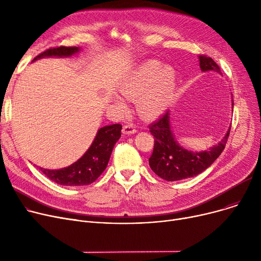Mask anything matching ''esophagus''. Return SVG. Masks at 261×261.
<instances>
[{
	"label": "esophagus",
	"mask_w": 261,
	"mask_h": 261,
	"mask_svg": "<svg viewBox=\"0 0 261 261\" xmlns=\"http://www.w3.org/2000/svg\"><path fill=\"white\" fill-rule=\"evenodd\" d=\"M136 131V128H135V126L133 125V123H128V125H125L123 126V128H122V133L123 134H134Z\"/></svg>",
	"instance_id": "esophagus-1"
}]
</instances>
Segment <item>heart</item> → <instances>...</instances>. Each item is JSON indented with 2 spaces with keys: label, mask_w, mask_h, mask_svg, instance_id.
I'll return each instance as SVG.
<instances>
[{
  "label": "heart",
  "mask_w": 261,
  "mask_h": 261,
  "mask_svg": "<svg viewBox=\"0 0 261 261\" xmlns=\"http://www.w3.org/2000/svg\"><path fill=\"white\" fill-rule=\"evenodd\" d=\"M123 97L136 98L139 112L146 117L162 114L173 101L176 91V72L171 65H162L160 61L149 60L123 79L119 87ZM116 105L126 110L125 101L116 99Z\"/></svg>",
  "instance_id": "b5f03b06"
}]
</instances>
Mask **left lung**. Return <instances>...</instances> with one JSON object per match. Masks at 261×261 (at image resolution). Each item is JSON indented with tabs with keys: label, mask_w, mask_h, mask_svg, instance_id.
<instances>
[{
	"label": "left lung",
	"mask_w": 261,
	"mask_h": 261,
	"mask_svg": "<svg viewBox=\"0 0 261 261\" xmlns=\"http://www.w3.org/2000/svg\"><path fill=\"white\" fill-rule=\"evenodd\" d=\"M199 60L202 72H216L222 75L220 67L211 57L201 55ZM169 115L167 111L149 126L150 133L154 136L153 152L149 159V166L162 179L172 182L193 177L207 169L225 148L230 127L217 145L205 151L194 152L183 148L175 141Z\"/></svg>",
	"instance_id": "obj_1"
}]
</instances>
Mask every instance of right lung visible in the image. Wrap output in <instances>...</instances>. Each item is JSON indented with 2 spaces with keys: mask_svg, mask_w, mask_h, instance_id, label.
I'll list each match as a JSON object with an SVG mask.
<instances>
[{
  "mask_svg": "<svg viewBox=\"0 0 261 261\" xmlns=\"http://www.w3.org/2000/svg\"><path fill=\"white\" fill-rule=\"evenodd\" d=\"M76 46H59L48 48L33 60H38L43 57H70L79 51ZM120 123L105 126L100 128L96 134L95 139L87 150L77 162L68 167L50 170L39 167L49 180L57 184L64 186H84L89 185L98 179V176L106 169L110 156H111L114 145L120 138L121 131Z\"/></svg>",
  "mask_w": 261,
  "mask_h": 261,
  "instance_id": "add662e5",
  "label": "right lung"
}]
</instances>
